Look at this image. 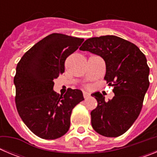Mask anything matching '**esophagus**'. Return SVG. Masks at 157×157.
Segmentation results:
<instances>
[{
  "mask_svg": "<svg viewBox=\"0 0 157 157\" xmlns=\"http://www.w3.org/2000/svg\"><path fill=\"white\" fill-rule=\"evenodd\" d=\"M90 96V94H89V93L86 92V91H84V92H83V97H84V98H85V99L86 98H88Z\"/></svg>",
  "mask_w": 157,
  "mask_h": 157,
  "instance_id": "obj_1",
  "label": "esophagus"
}]
</instances>
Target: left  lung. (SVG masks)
<instances>
[{
    "label": "left lung",
    "instance_id": "8db88e82",
    "mask_svg": "<svg viewBox=\"0 0 157 157\" xmlns=\"http://www.w3.org/2000/svg\"><path fill=\"white\" fill-rule=\"evenodd\" d=\"M79 49L105 59V80L114 86L115 96L109 101L99 92L92 94L98 101L91 112L93 128L105 137H119L133 125L143 105L149 86L145 56L134 44L114 35L89 38Z\"/></svg>",
    "mask_w": 157,
    "mask_h": 157
}]
</instances>
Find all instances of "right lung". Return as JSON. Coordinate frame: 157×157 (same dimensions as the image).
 I'll return each instance as SVG.
<instances>
[{
    "label": "right lung",
    "instance_id": "1",
    "mask_svg": "<svg viewBox=\"0 0 157 157\" xmlns=\"http://www.w3.org/2000/svg\"><path fill=\"white\" fill-rule=\"evenodd\" d=\"M83 38L49 34L23 56L14 77L16 109L27 127L39 138L56 139L70 127L72 109L84 100L79 90L64 95L52 90L53 80L64 72L65 60L77 50Z\"/></svg>",
    "mask_w": 157,
    "mask_h": 157
}]
</instances>
